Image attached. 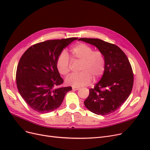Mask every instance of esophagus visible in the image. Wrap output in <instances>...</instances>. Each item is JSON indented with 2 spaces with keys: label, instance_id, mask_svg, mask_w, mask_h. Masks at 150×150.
Listing matches in <instances>:
<instances>
[{
  "label": "esophagus",
  "instance_id": "34e87169",
  "mask_svg": "<svg viewBox=\"0 0 150 150\" xmlns=\"http://www.w3.org/2000/svg\"><path fill=\"white\" fill-rule=\"evenodd\" d=\"M72 89L76 91V90L80 89V88H78V87H72Z\"/></svg>",
  "mask_w": 150,
  "mask_h": 150
}]
</instances>
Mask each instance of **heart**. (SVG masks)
<instances>
[{"label":"heart","instance_id":"b5f03b06","mask_svg":"<svg viewBox=\"0 0 150 150\" xmlns=\"http://www.w3.org/2000/svg\"><path fill=\"white\" fill-rule=\"evenodd\" d=\"M74 61L81 62V72L71 74L66 79L67 84L73 87L87 86L92 82L99 80L105 70V61L100 51H94L89 45L80 43L70 50ZM70 60L66 51H62L56 60V67L62 75H67L70 71Z\"/></svg>","mask_w":150,"mask_h":150}]
</instances>
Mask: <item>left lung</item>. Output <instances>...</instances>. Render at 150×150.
I'll return each mask as SVG.
<instances>
[{"mask_svg": "<svg viewBox=\"0 0 150 150\" xmlns=\"http://www.w3.org/2000/svg\"><path fill=\"white\" fill-rule=\"evenodd\" d=\"M94 45L103 54L105 70L100 80L84 102V105L96 115H106L118 110L125 102L133 87L134 75L128 58L116 45L98 38L79 39Z\"/></svg>", "mask_w": 150, "mask_h": 150, "instance_id": "left-lung-1", "label": "left lung"}]
</instances>
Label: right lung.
Returning <instances> with one entry per match:
<instances>
[{
	"mask_svg": "<svg viewBox=\"0 0 150 150\" xmlns=\"http://www.w3.org/2000/svg\"><path fill=\"white\" fill-rule=\"evenodd\" d=\"M77 38L51 40L29 48L19 61L16 75L19 93L28 105L40 113L59 108L71 86L59 87L64 82L56 60L64 48Z\"/></svg>",
	"mask_w": 150,
	"mask_h": 150,
	"instance_id": "right-lung-1",
	"label": "right lung"
}]
</instances>
